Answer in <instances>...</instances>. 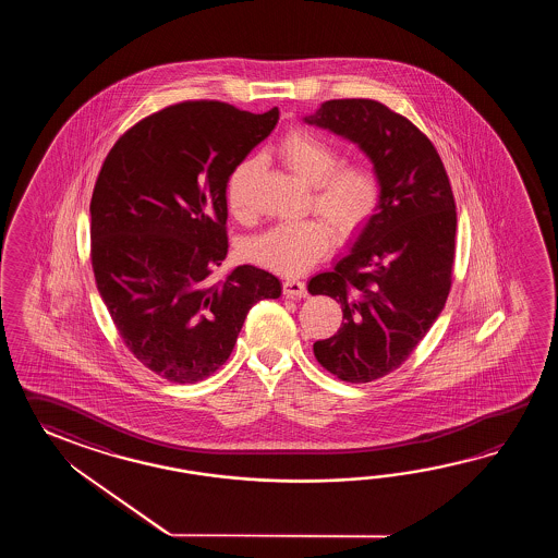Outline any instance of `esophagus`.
Segmentation results:
<instances>
[{
    "mask_svg": "<svg viewBox=\"0 0 558 558\" xmlns=\"http://www.w3.org/2000/svg\"><path fill=\"white\" fill-rule=\"evenodd\" d=\"M283 295L291 296V299H295V296H307V287L303 281H299V279H284L283 281Z\"/></svg>",
    "mask_w": 558,
    "mask_h": 558,
    "instance_id": "obj_1",
    "label": "esophagus"
}]
</instances>
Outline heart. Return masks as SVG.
<instances>
[{"label":"heart","mask_w":558,"mask_h":558,"mask_svg":"<svg viewBox=\"0 0 558 558\" xmlns=\"http://www.w3.org/2000/svg\"><path fill=\"white\" fill-rule=\"evenodd\" d=\"M277 154L295 175L313 185V203L327 215L339 235L356 233L375 215L380 202V178L371 163L339 165L331 143L308 130L289 131L277 143ZM257 159L245 157L231 169L226 183L229 211L238 219L250 215V183ZM330 223V225H331ZM325 217L283 221L245 243L251 262L275 274H307L329 253L335 231Z\"/></svg>","instance_id":"1"}]
</instances>
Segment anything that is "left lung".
I'll use <instances>...</instances> for the list:
<instances>
[{"label": "left lung", "mask_w": 558, "mask_h": 558, "mask_svg": "<svg viewBox=\"0 0 558 558\" xmlns=\"http://www.w3.org/2000/svg\"><path fill=\"white\" fill-rule=\"evenodd\" d=\"M303 121L355 143L380 178V202L311 295L341 303L339 331L313 344L347 383L380 379L427 335L451 289L457 211L437 149L409 119L373 99H331Z\"/></svg>", "instance_id": "8db88e82"}]
</instances>
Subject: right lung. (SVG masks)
<instances>
[{"mask_svg":"<svg viewBox=\"0 0 558 558\" xmlns=\"http://www.w3.org/2000/svg\"><path fill=\"white\" fill-rule=\"evenodd\" d=\"M277 121V107H166L119 137L95 181L97 291L131 353L171 383L209 377L250 308L281 295V281L255 265L209 281L227 255V178Z\"/></svg>","mask_w":558,"mask_h":558,"instance_id":"right-lung-1","label":"right lung"}]
</instances>
